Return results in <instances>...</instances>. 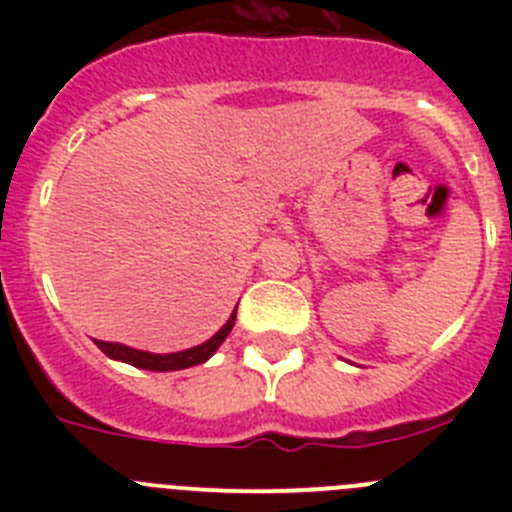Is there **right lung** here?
<instances>
[{
	"label": "right lung",
	"instance_id": "right-lung-1",
	"mask_svg": "<svg viewBox=\"0 0 512 512\" xmlns=\"http://www.w3.org/2000/svg\"><path fill=\"white\" fill-rule=\"evenodd\" d=\"M233 323H235V310L233 315H230L228 323L217 330L210 341L202 343V346L187 348V351H179V354H148V351H138V348H128V346H120V343H107V341H97V346L102 348V354H107L110 359L125 361V364H133L138 366V369H148V372H176V369H189V366H197L202 364V361L210 359V356L217 351V346L228 338V333L233 330Z\"/></svg>",
	"mask_w": 512,
	"mask_h": 512
}]
</instances>
